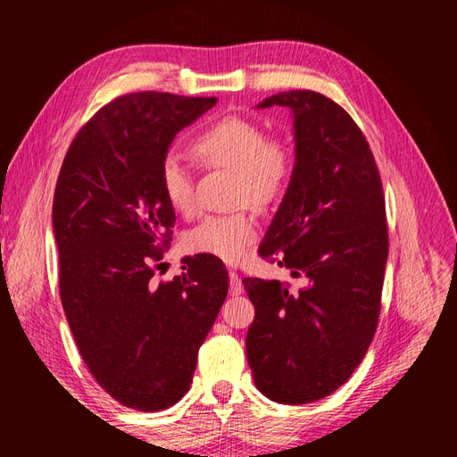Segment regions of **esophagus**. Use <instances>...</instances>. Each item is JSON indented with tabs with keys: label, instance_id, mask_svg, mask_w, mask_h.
<instances>
[{
	"label": "esophagus",
	"instance_id": "obj_1",
	"mask_svg": "<svg viewBox=\"0 0 457 457\" xmlns=\"http://www.w3.org/2000/svg\"><path fill=\"white\" fill-rule=\"evenodd\" d=\"M244 293V285H241V278L236 273V270H229V295L231 296H239Z\"/></svg>",
	"mask_w": 457,
	"mask_h": 457
}]
</instances>
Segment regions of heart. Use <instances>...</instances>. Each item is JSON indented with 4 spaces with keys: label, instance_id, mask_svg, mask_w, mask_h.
<instances>
[{
    "label": "heart",
    "instance_id": "heart-1",
    "mask_svg": "<svg viewBox=\"0 0 457 457\" xmlns=\"http://www.w3.org/2000/svg\"><path fill=\"white\" fill-rule=\"evenodd\" d=\"M196 159L206 167L236 172V202L263 208L277 200L293 174L295 157L288 143L267 137L255 121L228 115L204 129L192 143ZM164 200L180 213L194 212L192 172L179 153H169L159 174ZM259 236V223L247 210L204 218L187 236L194 253H206L226 263H239Z\"/></svg>",
    "mask_w": 457,
    "mask_h": 457
}]
</instances>
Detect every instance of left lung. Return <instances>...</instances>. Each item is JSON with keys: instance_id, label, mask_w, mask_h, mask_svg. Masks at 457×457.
I'll return each mask as SVG.
<instances>
[{"instance_id": "1", "label": "left lung", "mask_w": 457, "mask_h": 457, "mask_svg": "<svg viewBox=\"0 0 457 457\" xmlns=\"http://www.w3.org/2000/svg\"><path fill=\"white\" fill-rule=\"evenodd\" d=\"M293 113L295 167L259 247L304 280L244 278L255 320L245 337L255 386L280 404L332 395L377 329L389 236L373 153L345 110L312 90L278 92L259 110Z\"/></svg>"}]
</instances>
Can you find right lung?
<instances>
[{
	"label": "right lung",
	"instance_id": "1",
	"mask_svg": "<svg viewBox=\"0 0 457 457\" xmlns=\"http://www.w3.org/2000/svg\"><path fill=\"white\" fill-rule=\"evenodd\" d=\"M218 98L120 96L76 135L56 180L53 231L62 308L102 389L157 412L190 389L198 349L228 296L216 257H184V273L153 283L174 210L159 174L177 133Z\"/></svg>",
	"mask_w": 457,
	"mask_h": 457
}]
</instances>
